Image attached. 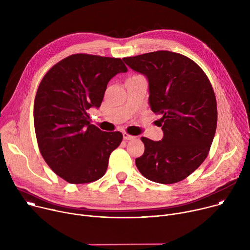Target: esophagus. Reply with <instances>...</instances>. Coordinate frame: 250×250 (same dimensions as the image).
<instances>
[{"instance_id": "34e87169", "label": "esophagus", "mask_w": 250, "mask_h": 250, "mask_svg": "<svg viewBox=\"0 0 250 250\" xmlns=\"http://www.w3.org/2000/svg\"><path fill=\"white\" fill-rule=\"evenodd\" d=\"M123 136H124V139H125V140H131V139L134 138L133 135H130V134H128L127 132H124V133H123Z\"/></svg>"}]
</instances>
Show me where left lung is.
Wrapping results in <instances>:
<instances>
[{"label": "left lung", "mask_w": 250, "mask_h": 250, "mask_svg": "<svg viewBox=\"0 0 250 250\" xmlns=\"http://www.w3.org/2000/svg\"><path fill=\"white\" fill-rule=\"evenodd\" d=\"M123 59L146 76L151 111L162 115L163 138L141 137L145 153L135 159L136 167L156 183L182 181L204 162L216 133L212 86L202 68L180 53L158 50Z\"/></svg>", "instance_id": "8db88e82"}]
</instances>
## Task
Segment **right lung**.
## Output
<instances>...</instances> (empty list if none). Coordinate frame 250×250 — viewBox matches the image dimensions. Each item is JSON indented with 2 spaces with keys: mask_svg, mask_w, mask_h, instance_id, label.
Wrapping results in <instances>:
<instances>
[{
  "mask_svg": "<svg viewBox=\"0 0 250 250\" xmlns=\"http://www.w3.org/2000/svg\"><path fill=\"white\" fill-rule=\"evenodd\" d=\"M127 68L121 58L72 54L52 66L42 78L33 105L40 151L51 170L71 184L97 181L121 145L120 131H103L89 122L109 81Z\"/></svg>",
  "mask_w": 250,
  "mask_h": 250,
  "instance_id": "obj_1",
  "label": "right lung"
}]
</instances>
